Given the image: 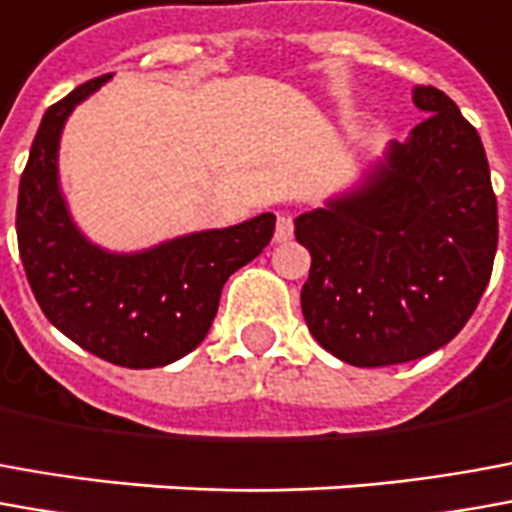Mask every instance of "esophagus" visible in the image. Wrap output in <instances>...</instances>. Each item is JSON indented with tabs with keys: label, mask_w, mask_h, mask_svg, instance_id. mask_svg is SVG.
Wrapping results in <instances>:
<instances>
[{
	"label": "esophagus",
	"mask_w": 512,
	"mask_h": 512,
	"mask_svg": "<svg viewBox=\"0 0 512 512\" xmlns=\"http://www.w3.org/2000/svg\"><path fill=\"white\" fill-rule=\"evenodd\" d=\"M292 231H295V225H292V217L287 214H281L276 222V242H290Z\"/></svg>",
	"instance_id": "34e87169"
}]
</instances>
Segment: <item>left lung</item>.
<instances>
[{
    "label": "left lung",
    "instance_id": "obj_1",
    "mask_svg": "<svg viewBox=\"0 0 512 512\" xmlns=\"http://www.w3.org/2000/svg\"><path fill=\"white\" fill-rule=\"evenodd\" d=\"M426 119L320 209L295 217L312 253L306 326L357 368L412 362L457 337L491 281L496 195L479 133L432 86L412 88Z\"/></svg>",
    "mask_w": 512,
    "mask_h": 512
}]
</instances>
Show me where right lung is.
I'll return each instance as SVG.
<instances>
[{"instance_id": "1", "label": "right lung", "mask_w": 512, "mask_h": 512, "mask_svg": "<svg viewBox=\"0 0 512 512\" xmlns=\"http://www.w3.org/2000/svg\"><path fill=\"white\" fill-rule=\"evenodd\" d=\"M108 80L77 86L41 119L19 183V253L35 301L72 343L122 368H161L206 340L225 281L270 245L276 214L130 253L91 242L63 195L58 153L66 119Z\"/></svg>"}]
</instances>
